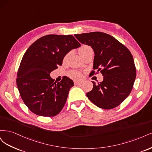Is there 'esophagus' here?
<instances>
[{
    "label": "esophagus",
    "mask_w": 152,
    "mask_h": 152,
    "mask_svg": "<svg viewBox=\"0 0 152 152\" xmlns=\"http://www.w3.org/2000/svg\"><path fill=\"white\" fill-rule=\"evenodd\" d=\"M82 83V81H81V80H75V81H74L75 85H80Z\"/></svg>",
    "instance_id": "1"
}]
</instances>
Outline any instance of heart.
I'll list each match as a JSON object with an SVG mask.
<instances>
[{"label": "heart", "mask_w": 152, "mask_h": 152, "mask_svg": "<svg viewBox=\"0 0 152 152\" xmlns=\"http://www.w3.org/2000/svg\"><path fill=\"white\" fill-rule=\"evenodd\" d=\"M91 49V47H89V45H82V46L79 49V54H80L81 53H84L86 50H87V49ZM70 77L73 78V79H80L82 77L81 73L80 72H70Z\"/></svg>", "instance_id": "obj_1"}]
</instances>
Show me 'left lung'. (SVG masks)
<instances>
[{
	"label": "left lung",
	"mask_w": 152,
	"mask_h": 152,
	"mask_svg": "<svg viewBox=\"0 0 152 152\" xmlns=\"http://www.w3.org/2000/svg\"><path fill=\"white\" fill-rule=\"evenodd\" d=\"M79 42L94 52L93 69L101 72L103 80L93 84L87 97L98 107L106 110L118 106L131 93L136 70L131 52L113 37L103 32L75 34ZM94 73V72H92Z\"/></svg>",
	"instance_id": "1"
}]
</instances>
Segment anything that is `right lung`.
Here are the masks:
<instances>
[{
  "label": "right lung",
  "mask_w": 152,
  "mask_h": 152,
  "mask_svg": "<svg viewBox=\"0 0 152 152\" xmlns=\"http://www.w3.org/2000/svg\"><path fill=\"white\" fill-rule=\"evenodd\" d=\"M80 45L71 35H48L26 50L18 69L16 84L23 101L34 113L54 117L61 112L74 83L67 77L54 82L50 73L62 65L68 53Z\"/></svg>",
  "instance_id": "obj_1"
}]
</instances>
